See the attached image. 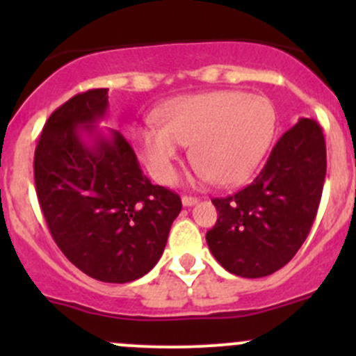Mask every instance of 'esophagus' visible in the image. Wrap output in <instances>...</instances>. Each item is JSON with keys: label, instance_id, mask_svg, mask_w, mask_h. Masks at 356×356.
<instances>
[{"label": "esophagus", "instance_id": "esophagus-1", "mask_svg": "<svg viewBox=\"0 0 356 356\" xmlns=\"http://www.w3.org/2000/svg\"><path fill=\"white\" fill-rule=\"evenodd\" d=\"M198 201V198H193V196H182V204H184V207H195Z\"/></svg>", "mask_w": 356, "mask_h": 356}]
</instances>
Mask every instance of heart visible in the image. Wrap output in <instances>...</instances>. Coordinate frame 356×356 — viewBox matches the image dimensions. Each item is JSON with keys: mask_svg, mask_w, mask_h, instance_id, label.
Listing matches in <instances>:
<instances>
[{"mask_svg": "<svg viewBox=\"0 0 356 356\" xmlns=\"http://www.w3.org/2000/svg\"><path fill=\"white\" fill-rule=\"evenodd\" d=\"M275 110L264 96L210 91L168 103L158 113L160 127L134 132L139 156L158 182L177 175L186 146L200 163L203 181L238 186L251 177L275 134Z\"/></svg>", "mask_w": 356, "mask_h": 356, "instance_id": "obj_1", "label": "heart"}]
</instances>
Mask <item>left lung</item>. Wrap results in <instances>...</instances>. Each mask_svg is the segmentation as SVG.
Masks as SVG:
<instances>
[{"label": "left lung", "instance_id": "obj_1", "mask_svg": "<svg viewBox=\"0 0 356 356\" xmlns=\"http://www.w3.org/2000/svg\"><path fill=\"white\" fill-rule=\"evenodd\" d=\"M321 125L300 118L277 141L250 186L211 203L217 224L207 232L215 260L231 274L257 279L274 274L296 254L310 232L325 179Z\"/></svg>", "mask_w": 356, "mask_h": 356}]
</instances>
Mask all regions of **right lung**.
<instances>
[{
	"mask_svg": "<svg viewBox=\"0 0 356 356\" xmlns=\"http://www.w3.org/2000/svg\"><path fill=\"white\" fill-rule=\"evenodd\" d=\"M106 110L108 89H91L53 111L34 181L62 253L89 277L124 284L155 267L182 203L152 184L120 132L99 131Z\"/></svg>",
	"mask_w": 356,
	"mask_h": 356,
	"instance_id": "obj_1",
	"label": "right lung"
}]
</instances>
